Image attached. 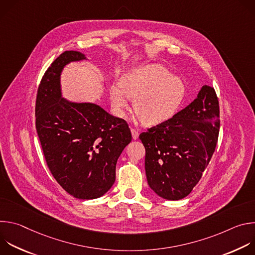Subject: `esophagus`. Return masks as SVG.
<instances>
[{
  "label": "esophagus",
  "instance_id": "obj_1",
  "mask_svg": "<svg viewBox=\"0 0 255 255\" xmlns=\"http://www.w3.org/2000/svg\"><path fill=\"white\" fill-rule=\"evenodd\" d=\"M131 133H132V137L133 139H137L139 136V132L138 130H136L135 128H131Z\"/></svg>",
  "mask_w": 255,
  "mask_h": 255
}]
</instances>
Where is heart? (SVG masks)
Listing matches in <instances>:
<instances>
[{
  "label": "heart",
  "instance_id": "obj_1",
  "mask_svg": "<svg viewBox=\"0 0 255 255\" xmlns=\"http://www.w3.org/2000/svg\"><path fill=\"white\" fill-rule=\"evenodd\" d=\"M186 84L160 64L134 69L121 80V87L110 88V101L117 115H124L129 100L135 112L147 125H157L172 118L186 98Z\"/></svg>",
  "mask_w": 255,
  "mask_h": 255
}]
</instances>
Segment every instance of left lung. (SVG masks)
I'll use <instances>...</instances> for the list:
<instances>
[{"instance_id":"8db88e82","label":"left lung","mask_w":255,"mask_h":255,"mask_svg":"<svg viewBox=\"0 0 255 255\" xmlns=\"http://www.w3.org/2000/svg\"><path fill=\"white\" fill-rule=\"evenodd\" d=\"M219 117L216 92L204 86L189 106L139 135L147 183L159 197L180 200L199 183L216 148Z\"/></svg>"}]
</instances>
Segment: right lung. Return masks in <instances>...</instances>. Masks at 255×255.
<instances>
[{"label":"right lung","mask_w":255,"mask_h":255,"mask_svg":"<svg viewBox=\"0 0 255 255\" xmlns=\"http://www.w3.org/2000/svg\"><path fill=\"white\" fill-rule=\"evenodd\" d=\"M87 57L64 51L47 68L36 97V130L50 172L72 197L91 200L105 195L116 178V163L131 142L127 122L93 103L61 97L60 74L71 61Z\"/></svg>","instance_id":"obj_1"}]
</instances>
